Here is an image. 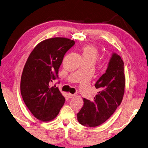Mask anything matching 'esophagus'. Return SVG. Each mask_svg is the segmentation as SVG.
I'll return each instance as SVG.
<instances>
[{
    "label": "esophagus",
    "instance_id": "obj_1",
    "mask_svg": "<svg viewBox=\"0 0 148 148\" xmlns=\"http://www.w3.org/2000/svg\"><path fill=\"white\" fill-rule=\"evenodd\" d=\"M76 96L75 95H73V94H71V93H68V96L70 98H74L75 96Z\"/></svg>",
    "mask_w": 148,
    "mask_h": 148
}]
</instances>
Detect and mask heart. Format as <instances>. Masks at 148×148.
I'll list each match as a JSON object with an SVG mask.
<instances>
[{
  "mask_svg": "<svg viewBox=\"0 0 148 148\" xmlns=\"http://www.w3.org/2000/svg\"><path fill=\"white\" fill-rule=\"evenodd\" d=\"M82 54L84 59H91L95 61L98 52L97 49L92 45H86L82 48Z\"/></svg>",
  "mask_w": 148,
  "mask_h": 148,
  "instance_id": "1",
  "label": "heart"
}]
</instances>
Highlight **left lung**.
<instances>
[{
  "mask_svg": "<svg viewBox=\"0 0 148 148\" xmlns=\"http://www.w3.org/2000/svg\"><path fill=\"white\" fill-rule=\"evenodd\" d=\"M95 86L98 92L94 101L84 98V106L77 114L78 122L86 127H95L106 121L121 103L125 77L124 62L118 54H112L106 71Z\"/></svg>",
  "mask_w": 148,
  "mask_h": 148,
  "instance_id": "8db88e82",
  "label": "left lung"
}]
</instances>
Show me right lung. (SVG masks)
I'll use <instances>...</instances> for the list:
<instances>
[{"instance_id": "1", "label": "right lung", "mask_w": 148, "mask_h": 148, "mask_svg": "<svg viewBox=\"0 0 148 148\" xmlns=\"http://www.w3.org/2000/svg\"><path fill=\"white\" fill-rule=\"evenodd\" d=\"M75 41L65 38L45 40L36 45L24 66L20 91L26 106L36 118L50 121L57 117L65 98L50 83L58 78L59 68Z\"/></svg>"}]
</instances>
